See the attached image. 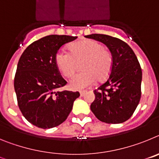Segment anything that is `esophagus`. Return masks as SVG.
<instances>
[{"label":"esophagus","mask_w":159,"mask_h":159,"mask_svg":"<svg viewBox=\"0 0 159 159\" xmlns=\"http://www.w3.org/2000/svg\"><path fill=\"white\" fill-rule=\"evenodd\" d=\"M85 93H86V91H81V92H80V94L81 96H83Z\"/></svg>","instance_id":"obj_1"}]
</instances>
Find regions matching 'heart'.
<instances>
[{
	"label": "heart",
	"instance_id": "1",
	"mask_svg": "<svg viewBox=\"0 0 159 159\" xmlns=\"http://www.w3.org/2000/svg\"><path fill=\"white\" fill-rule=\"evenodd\" d=\"M69 52L60 49L55 60L63 75L71 77L77 68V63L82 61V71L71 78L69 87L72 90H83L95 82L106 80L111 71L112 54L102 43L94 40H83L71 43Z\"/></svg>",
	"mask_w": 159,
	"mask_h": 159
}]
</instances>
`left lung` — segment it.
Instances as JSON below:
<instances>
[{"label":"left lung","instance_id":"obj_1","mask_svg":"<svg viewBox=\"0 0 159 159\" xmlns=\"http://www.w3.org/2000/svg\"><path fill=\"white\" fill-rule=\"evenodd\" d=\"M85 37L98 40L109 48L113 57L111 71L106 81L93 91L91 110L106 123H121L132 116L141 98L142 69L135 54L122 40L104 34Z\"/></svg>","mask_w":159,"mask_h":159}]
</instances>
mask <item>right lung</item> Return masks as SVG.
I'll list each match as a JSON object with an SVG mask.
<instances>
[{
	"instance_id": "1",
	"label": "right lung",
	"mask_w": 159,
	"mask_h": 159,
	"mask_svg": "<svg viewBox=\"0 0 159 159\" xmlns=\"http://www.w3.org/2000/svg\"><path fill=\"white\" fill-rule=\"evenodd\" d=\"M77 36L49 35L32 43L22 53L14 78L18 107L24 117L40 128L57 127L67 119L79 92H57L67 84L55 57Z\"/></svg>"
}]
</instances>
